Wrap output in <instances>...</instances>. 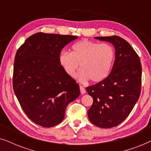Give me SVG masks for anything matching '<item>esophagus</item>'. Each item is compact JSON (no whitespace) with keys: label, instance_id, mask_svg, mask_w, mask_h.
Instances as JSON below:
<instances>
[{"label":"esophagus","instance_id":"34e87169","mask_svg":"<svg viewBox=\"0 0 151 151\" xmlns=\"http://www.w3.org/2000/svg\"><path fill=\"white\" fill-rule=\"evenodd\" d=\"M80 93H81V94H84L86 93L85 88H84L83 86H81V85L80 86Z\"/></svg>","mask_w":151,"mask_h":151}]
</instances>
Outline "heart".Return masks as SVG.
I'll use <instances>...</instances> for the list:
<instances>
[{
  "instance_id": "b5f03b06",
  "label": "heart",
  "mask_w": 151,
  "mask_h": 151,
  "mask_svg": "<svg viewBox=\"0 0 151 151\" xmlns=\"http://www.w3.org/2000/svg\"><path fill=\"white\" fill-rule=\"evenodd\" d=\"M114 58V49L111 45L82 40L73 45L71 53L62 51L59 61L70 77H76L80 65L82 69L78 73L80 80L90 79L93 82H99L108 76Z\"/></svg>"
}]
</instances>
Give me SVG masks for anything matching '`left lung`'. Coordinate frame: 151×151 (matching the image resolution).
I'll return each mask as SVG.
<instances>
[{
	"instance_id": "8db88e82",
	"label": "left lung",
	"mask_w": 151,
	"mask_h": 151,
	"mask_svg": "<svg viewBox=\"0 0 151 151\" xmlns=\"http://www.w3.org/2000/svg\"><path fill=\"white\" fill-rule=\"evenodd\" d=\"M94 38L111 43L115 58L109 75L86 88L93 100L88 117L96 127L110 129L129 116L139 98L142 65L137 53L124 39L117 36Z\"/></svg>"
}]
</instances>
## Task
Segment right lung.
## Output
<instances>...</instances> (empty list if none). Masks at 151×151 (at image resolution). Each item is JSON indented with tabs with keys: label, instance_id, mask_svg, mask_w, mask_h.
I'll list each match as a JSON object with an SVG mask.
<instances>
[{
	"label": "right lung",
	"instance_id": "right-lung-1",
	"mask_svg": "<svg viewBox=\"0 0 151 151\" xmlns=\"http://www.w3.org/2000/svg\"><path fill=\"white\" fill-rule=\"evenodd\" d=\"M78 36L37 33L18 49L13 88L21 108L32 122L52 127L64 119L67 105L80 95L79 85L65 73L59 56Z\"/></svg>",
	"mask_w": 151,
	"mask_h": 151
}]
</instances>
